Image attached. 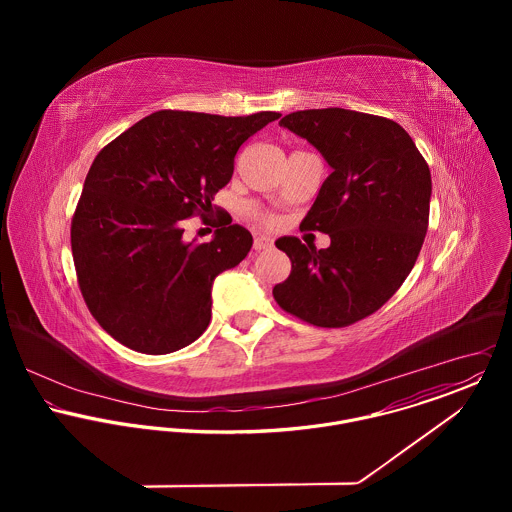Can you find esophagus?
<instances>
[{"mask_svg": "<svg viewBox=\"0 0 512 512\" xmlns=\"http://www.w3.org/2000/svg\"><path fill=\"white\" fill-rule=\"evenodd\" d=\"M274 246V240L272 238H268V236H256L254 238V250H268V248H272Z\"/></svg>", "mask_w": 512, "mask_h": 512, "instance_id": "34e87169", "label": "esophagus"}]
</instances>
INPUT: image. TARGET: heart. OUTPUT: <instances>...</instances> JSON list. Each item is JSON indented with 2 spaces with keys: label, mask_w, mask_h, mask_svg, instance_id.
I'll list each match as a JSON object with an SVG mask.
<instances>
[{
  "label": "heart",
  "mask_w": 512,
  "mask_h": 512,
  "mask_svg": "<svg viewBox=\"0 0 512 512\" xmlns=\"http://www.w3.org/2000/svg\"><path fill=\"white\" fill-rule=\"evenodd\" d=\"M252 215L256 217V219L260 220V222H264V224H272L274 220L270 219L268 215H264V213H258V211H252Z\"/></svg>",
  "instance_id": "obj_1"
}]
</instances>
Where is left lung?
<instances>
[{
  "label": "left lung",
  "instance_id": "left-lung-1",
  "mask_svg": "<svg viewBox=\"0 0 512 512\" xmlns=\"http://www.w3.org/2000/svg\"><path fill=\"white\" fill-rule=\"evenodd\" d=\"M333 169L301 222L329 234L317 250L295 236L276 240L292 274L274 288L282 309L317 327H347L380 309L422 250L432 175L408 132L345 108L299 110L280 120Z\"/></svg>",
  "mask_w": 512,
  "mask_h": 512
}]
</instances>
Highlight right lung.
I'll use <instances>...</instances> for the list:
<instances>
[{
  "mask_svg": "<svg viewBox=\"0 0 512 512\" xmlns=\"http://www.w3.org/2000/svg\"><path fill=\"white\" fill-rule=\"evenodd\" d=\"M280 116L161 110L96 155L74 211L71 246L82 297L116 341L167 355L205 333L213 282L246 258L252 234L228 222L211 242H185L181 222L213 213L238 147Z\"/></svg>",
  "mask_w": 512,
  "mask_h": 512,
  "instance_id": "right-lung-1",
  "label": "right lung"
}]
</instances>
